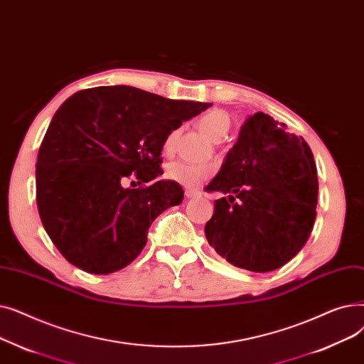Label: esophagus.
Wrapping results in <instances>:
<instances>
[{"label":"esophagus","instance_id":"obj_1","mask_svg":"<svg viewBox=\"0 0 364 364\" xmlns=\"http://www.w3.org/2000/svg\"><path fill=\"white\" fill-rule=\"evenodd\" d=\"M185 197H186V198H197V197H200V193L193 191V189H186V191H185Z\"/></svg>","mask_w":364,"mask_h":364}]
</instances>
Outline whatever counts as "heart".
I'll return each mask as SVG.
<instances>
[{"label":"heart","mask_w":364,"mask_h":364,"mask_svg":"<svg viewBox=\"0 0 364 364\" xmlns=\"http://www.w3.org/2000/svg\"><path fill=\"white\" fill-rule=\"evenodd\" d=\"M198 127L201 132L209 137L213 142L222 141L225 134L230 130V117L225 114L223 111L215 109L204 114L198 119ZM179 130H171L164 139L163 149L164 152L170 154L175 149L176 139H178ZM212 175V168L207 166H200V164H191V163H173L167 168V176L168 179L178 182L179 185L185 188H197L200 186L204 181H207Z\"/></svg>","instance_id":"obj_1"}]
</instances>
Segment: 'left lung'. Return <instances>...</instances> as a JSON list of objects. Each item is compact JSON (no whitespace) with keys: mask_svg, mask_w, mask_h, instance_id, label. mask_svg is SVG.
Listing matches in <instances>:
<instances>
[{"mask_svg":"<svg viewBox=\"0 0 364 364\" xmlns=\"http://www.w3.org/2000/svg\"><path fill=\"white\" fill-rule=\"evenodd\" d=\"M205 189L228 194L215 201L204 232L234 267L253 272L280 268L313 231L318 196L314 155L304 137L268 114L246 119Z\"/></svg>","mask_w":364,"mask_h":364,"instance_id":"8db88e82","label":"left lung"}]
</instances>
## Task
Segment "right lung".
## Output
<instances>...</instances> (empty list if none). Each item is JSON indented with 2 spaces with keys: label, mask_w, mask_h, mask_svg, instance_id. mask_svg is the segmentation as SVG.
Returning <instances> with one entry per match:
<instances>
[{
  "label": "right lung",
  "mask_w": 364,
  "mask_h": 364,
  "mask_svg": "<svg viewBox=\"0 0 364 364\" xmlns=\"http://www.w3.org/2000/svg\"><path fill=\"white\" fill-rule=\"evenodd\" d=\"M212 103L175 100L130 85H102L68 97L37 159L43 227L68 262L111 274L133 262L160 213L183 200L157 181L166 136ZM132 172L148 187L127 188Z\"/></svg>",
  "instance_id": "1"
}]
</instances>
